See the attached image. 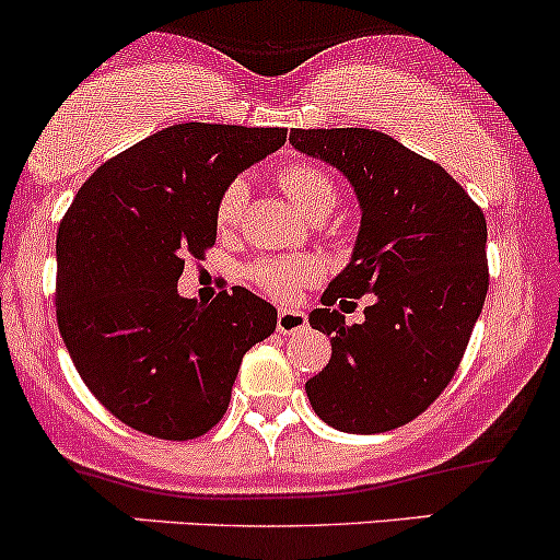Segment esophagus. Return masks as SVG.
<instances>
[{
  "mask_svg": "<svg viewBox=\"0 0 560 560\" xmlns=\"http://www.w3.org/2000/svg\"><path fill=\"white\" fill-rule=\"evenodd\" d=\"M306 328V314L299 310H280L278 314V330L282 336H291V332H299Z\"/></svg>",
  "mask_w": 560,
  "mask_h": 560,
  "instance_id": "34e87169",
  "label": "esophagus"
}]
</instances>
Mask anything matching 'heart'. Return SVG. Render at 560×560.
I'll return each mask as SVG.
<instances>
[{"instance_id":"b5f03b06","label":"heart","mask_w":560,"mask_h":560,"mask_svg":"<svg viewBox=\"0 0 560 560\" xmlns=\"http://www.w3.org/2000/svg\"><path fill=\"white\" fill-rule=\"evenodd\" d=\"M278 185L312 219L325 217L336 206V182L317 163H285L278 172ZM246 198L248 187L241 179L230 182L219 192L217 206H213V222H217L219 230L228 232L241 222ZM246 275L267 296L278 301H291L299 296V291H304L306 285H312L319 278V264L314 259H306V256H264V259L248 264Z\"/></svg>"}]
</instances>
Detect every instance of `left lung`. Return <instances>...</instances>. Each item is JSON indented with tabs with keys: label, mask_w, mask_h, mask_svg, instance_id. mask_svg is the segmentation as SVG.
Segmentation results:
<instances>
[{
	"label": "left lung",
	"mask_w": 560,
	"mask_h": 560,
	"mask_svg": "<svg viewBox=\"0 0 560 560\" xmlns=\"http://www.w3.org/2000/svg\"><path fill=\"white\" fill-rule=\"evenodd\" d=\"M291 142L347 174L362 206L354 256L310 314L332 357L306 397L338 431L399 429L460 368L489 291L487 219L439 163L383 131L293 129ZM364 292L365 323L347 326L337 306Z\"/></svg>",
	"instance_id": "8db88e82"
}]
</instances>
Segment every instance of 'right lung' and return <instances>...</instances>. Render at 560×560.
I'll use <instances>...</instances> for the list:
<instances>
[{
	"instance_id": "right-lung-1",
	"label": "right lung",
	"mask_w": 560,
	"mask_h": 560,
	"mask_svg": "<svg viewBox=\"0 0 560 560\" xmlns=\"http://www.w3.org/2000/svg\"><path fill=\"white\" fill-rule=\"evenodd\" d=\"M280 127L174 124L105 161L58 230L55 312L94 399L129 429L203 436L228 412L243 354L278 312L246 288L182 299L185 261L217 243L213 206L237 172L285 144Z\"/></svg>"
}]
</instances>
